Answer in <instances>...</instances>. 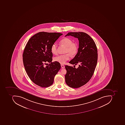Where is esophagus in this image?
<instances>
[{
	"label": "esophagus",
	"instance_id": "1",
	"mask_svg": "<svg viewBox=\"0 0 125 125\" xmlns=\"http://www.w3.org/2000/svg\"><path fill=\"white\" fill-rule=\"evenodd\" d=\"M61 68H62V69L64 68H65L64 66L63 65V64H61Z\"/></svg>",
	"mask_w": 125,
	"mask_h": 125
}]
</instances>
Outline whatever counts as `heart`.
I'll use <instances>...</instances> for the list:
<instances>
[{
    "mask_svg": "<svg viewBox=\"0 0 125 125\" xmlns=\"http://www.w3.org/2000/svg\"><path fill=\"white\" fill-rule=\"evenodd\" d=\"M60 43L66 47L65 52L67 53L64 54L60 55L54 58L55 61L62 64L65 63L70 59V55L74 56L77 54L78 50V46L76 43L73 42V41L69 38H65L61 40ZM51 51L53 54L57 53V47L55 44H53L51 48Z\"/></svg>",
    "mask_w": 125,
    "mask_h": 125,
    "instance_id": "b5f03b06",
    "label": "heart"
}]
</instances>
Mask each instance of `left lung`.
Masks as SVG:
<instances>
[{"instance_id": "1", "label": "left lung", "mask_w": 125, "mask_h": 125, "mask_svg": "<svg viewBox=\"0 0 125 125\" xmlns=\"http://www.w3.org/2000/svg\"><path fill=\"white\" fill-rule=\"evenodd\" d=\"M67 36L78 39L77 53L69 63L78 64L79 66L76 68L65 66V82L70 87L79 88L87 83L94 73L98 60L97 47L93 39L84 32H69L65 36Z\"/></svg>"}]
</instances>
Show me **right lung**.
Masks as SVG:
<instances>
[{"instance_id":"add662e5","label":"right lung","mask_w":125,"mask_h":125,"mask_svg":"<svg viewBox=\"0 0 125 125\" xmlns=\"http://www.w3.org/2000/svg\"><path fill=\"white\" fill-rule=\"evenodd\" d=\"M62 34L59 33L39 32L30 39L25 48L22 57L25 71L30 80L41 87L51 86L55 76L61 69L59 63L52 62V53L51 48ZM47 62L50 64L44 66Z\"/></svg>"}]
</instances>
